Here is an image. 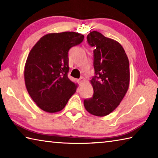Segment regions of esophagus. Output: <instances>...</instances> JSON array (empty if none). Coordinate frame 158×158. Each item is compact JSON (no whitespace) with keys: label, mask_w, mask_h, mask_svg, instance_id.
Returning <instances> with one entry per match:
<instances>
[{"label":"esophagus","mask_w":158,"mask_h":158,"mask_svg":"<svg viewBox=\"0 0 158 158\" xmlns=\"http://www.w3.org/2000/svg\"><path fill=\"white\" fill-rule=\"evenodd\" d=\"M79 85H81L83 83H84V78H83V77H81V78H80L79 80Z\"/></svg>","instance_id":"34e87169"}]
</instances>
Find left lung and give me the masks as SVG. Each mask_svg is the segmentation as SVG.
Segmentation results:
<instances>
[{
  "mask_svg": "<svg viewBox=\"0 0 158 158\" xmlns=\"http://www.w3.org/2000/svg\"><path fill=\"white\" fill-rule=\"evenodd\" d=\"M93 51L95 75L90 80L93 88L91 98L84 101L85 109L96 116H105L118 106L129 88L130 65L121 44L97 31L87 35Z\"/></svg>",
  "mask_w": 158,
  "mask_h": 158,
  "instance_id": "left-lung-1",
  "label": "left lung"
}]
</instances>
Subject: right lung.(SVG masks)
Segmentation results:
<instances>
[{"mask_svg": "<svg viewBox=\"0 0 158 158\" xmlns=\"http://www.w3.org/2000/svg\"><path fill=\"white\" fill-rule=\"evenodd\" d=\"M84 36L75 32L49 33L32 48L24 68L26 89L42 110L56 113L65 107L77 85L68 78V52Z\"/></svg>", "mask_w": 158, "mask_h": 158, "instance_id": "obj_1", "label": "right lung"}]
</instances>
